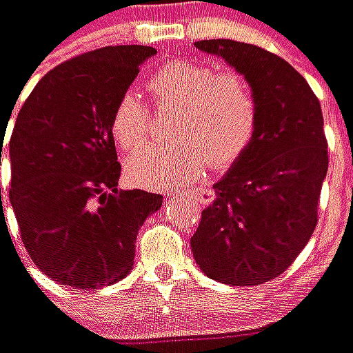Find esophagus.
<instances>
[{
	"mask_svg": "<svg viewBox=\"0 0 353 353\" xmlns=\"http://www.w3.org/2000/svg\"><path fill=\"white\" fill-rule=\"evenodd\" d=\"M189 196L192 200H196L198 203L202 205H210L215 200V190L213 189H205V187H198V189H192L189 192Z\"/></svg>",
	"mask_w": 353,
	"mask_h": 353,
	"instance_id": "1",
	"label": "esophagus"
}]
</instances>
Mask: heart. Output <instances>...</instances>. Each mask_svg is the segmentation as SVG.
I'll return each instance as SVG.
<instances>
[{
  "label": "heart",
  "instance_id": "obj_1",
  "mask_svg": "<svg viewBox=\"0 0 353 353\" xmlns=\"http://www.w3.org/2000/svg\"><path fill=\"white\" fill-rule=\"evenodd\" d=\"M157 106H177L172 143L143 145L127 159V176L145 189H172L239 163L260 125V97L250 78L236 69L216 70L196 59H170L148 82ZM151 110L140 93L125 90L110 114V130L123 151L148 138Z\"/></svg>",
  "mask_w": 353,
  "mask_h": 353
}]
</instances>
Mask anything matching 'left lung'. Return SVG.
<instances>
[{
	"instance_id": "obj_1",
	"label": "left lung",
	"mask_w": 353,
	"mask_h": 353,
	"mask_svg": "<svg viewBox=\"0 0 353 353\" xmlns=\"http://www.w3.org/2000/svg\"><path fill=\"white\" fill-rule=\"evenodd\" d=\"M250 78L260 97L254 142L213 185L190 247L200 270L230 286L268 283L288 270L318 224L327 174L320 101L283 57L230 39L198 41Z\"/></svg>"
}]
</instances>
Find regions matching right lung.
Instances as JSON below:
<instances>
[{"label": "right lung", "instance_id": "1", "mask_svg": "<svg viewBox=\"0 0 353 353\" xmlns=\"http://www.w3.org/2000/svg\"><path fill=\"white\" fill-rule=\"evenodd\" d=\"M153 54L121 44L70 57L41 78L18 112L9 200L28 254L57 284L97 290L123 279L138 230L163 203L161 194L117 190L121 164L110 130L117 97Z\"/></svg>", "mask_w": 353, "mask_h": 353}]
</instances>
